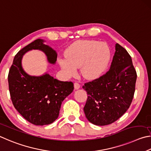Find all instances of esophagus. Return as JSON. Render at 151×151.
<instances>
[{
	"mask_svg": "<svg viewBox=\"0 0 151 151\" xmlns=\"http://www.w3.org/2000/svg\"><path fill=\"white\" fill-rule=\"evenodd\" d=\"M80 85L79 84V83L78 82L74 83V88H75V89H80Z\"/></svg>",
	"mask_w": 151,
	"mask_h": 151,
	"instance_id": "1",
	"label": "esophagus"
}]
</instances>
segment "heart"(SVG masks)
<instances>
[{
    "instance_id": "1",
    "label": "heart",
    "mask_w": 151,
    "mask_h": 151,
    "mask_svg": "<svg viewBox=\"0 0 151 151\" xmlns=\"http://www.w3.org/2000/svg\"><path fill=\"white\" fill-rule=\"evenodd\" d=\"M65 57H60L58 62L66 77L74 76L77 68L87 80L101 76L109 65L111 58L109 47L104 42L93 40H82L74 42L66 49Z\"/></svg>"
}]
</instances>
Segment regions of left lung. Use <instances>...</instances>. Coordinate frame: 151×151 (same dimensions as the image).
<instances>
[{"instance_id":"obj_1","label":"left lung","mask_w":151,"mask_h":151,"mask_svg":"<svg viewBox=\"0 0 151 151\" xmlns=\"http://www.w3.org/2000/svg\"><path fill=\"white\" fill-rule=\"evenodd\" d=\"M137 76L131 55L116 44L109 71L82 87L88 93L83 111L89 122L104 126L119 119L133 99Z\"/></svg>"}]
</instances>
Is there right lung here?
<instances>
[{"label":"right lung","mask_w":151,"mask_h":151,"mask_svg":"<svg viewBox=\"0 0 151 151\" xmlns=\"http://www.w3.org/2000/svg\"><path fill=\"white\" fill-rule=\"evenodd\" d=\"M37 39L20 50L14 56L8 76L12 104L28 122L35 125L52 123L58 117L62 103L73 90L71 81H61L49 74L36 77L28 75L21 65L22 55L31 50H40L47 60L55 63L57 54Z\"/></svg>","instance_id":"add662e5"}]
</instances>
